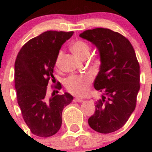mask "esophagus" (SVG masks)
<instances>
[{
    "mask_svg": "<svg viewBox=\"0 0 152 152\" xmlns=\"http://www.w3.org/2000/svg\"><path fill=\"white\" fill-rule=\"evenodd\" d=\"M73 102H83V99L80 98H75L73 99Z\"/></svg>",
    "mask_w": 152,
    "mask_h": 152,
    "instance_id": "obj_1",
    "label": "esophagus"
}]
</instances>
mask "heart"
<instances>
[{"label":"heart","instance_id":"1","mask_svg":"<svg viewBox=\"0 0 152 152\" xmlns=\"http://www.w3.org/2000/svg\"><path fill=\"white\" fill-rule=\"evenodd\" d=\"M71 50L75 55L79 58L84 59L88 56L91 51V48L86 42L83 40H76L72 44ZM62 52L60 51L56 59V66L59 64ZM93 79L91 74L72 75L69 76L64 82V85L67 91L71 94L79 96L85 95L88 91L90 85Z\"/></svg>","mask_w":152,"mask_h":152}]
</instances>
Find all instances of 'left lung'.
<instances>
[{
  "instance_id": "8db88e82",
  "label": "left lung",
  "mask_w": 152,
  "mask_h": 152,
  "mask_svg": "<svg viewBox=\"0 0 152 152\" xmlns=\"http://www.w3.org/2000/svg\"><path fill=\"white\" fill-rule=\"evenodd\" d=\"M81 38L91 42L100 56L96 90L104 92L88 119L91 129L108 134L121 129L136 107L140 90V64L132 44L126 37L105 28L84 31Z\"/></svg>"
}]
</instances>
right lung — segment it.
Segmentation results:
<instances>
[{
	"label": "right lung",
	"mask_w": 152,
	"mask_h": 152,
	"mask_svg": "<svg viewBox=\"0 0 152 152\" xmlns=\"http://www.w3.org/2000/svg\"><path fill=\"white\" fill-rule=\"evenodd\" d=\"M73 34V31L43 32L28 41L16 58L15 86L18 103L23 120L36 136L48 137L56 134L62 123L63 109L73 99L68 93L50 98L46 95L49 80L54 78L57 56ZM56 88L61 89V84Z\"/></svg>",
	"instance_id": "obj_1"
}]
</instances>
